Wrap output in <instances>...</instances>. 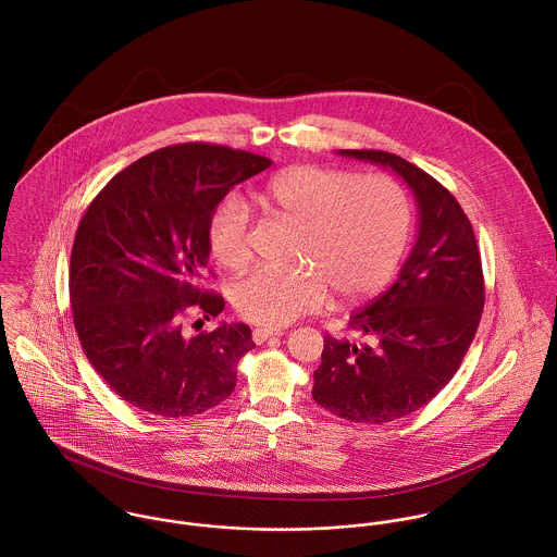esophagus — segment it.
I'll return each instance as SVG.
<instances>
[{"instance_id":"34e87169","label":"esophagus","mask_w":557,"mask_h":557,"mask_svg":"<svg viewBox=\"0 0 557 557\" xmlns=\"http://www.w3.org/2000/svg\"><path fill=\"white\" fill-rule=\"evenodd\" d=\"M283 332L278 330V327H255L252 330V341L255 343H265L268 338H272V336H281Z\"/></svg>"}]
</instances>
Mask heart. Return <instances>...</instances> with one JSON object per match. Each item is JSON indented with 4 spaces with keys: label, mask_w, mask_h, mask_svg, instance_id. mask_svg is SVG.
Returning <instances> with one entry per match:
<instances>
[{
    "label": "heart",
    "mask_w": 557,
    "mask_h": 557,
    "mask_svg": "<svg viewBox=\"0 0 557 557\" xmlns=\"http://www.w3.org/2000/svg\"><path fill=\"white\" fill-rule=\"evenodd\" d=\"M259 201L298 227L294 263L300 265L261 268L239 281L234 305L242 318L281 327L319 309L325 289L336 302H356L377 294L397 272L411 208L391 177L305 164L274 175ZM208 244L223 268L238 272L248 265V212L236 197L212 212Z\"/></svg>",
    "instance_id": "heart-1"
}]
</instances>
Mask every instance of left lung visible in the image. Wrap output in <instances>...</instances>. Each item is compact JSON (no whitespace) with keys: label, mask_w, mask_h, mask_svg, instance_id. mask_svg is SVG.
Listing matches in <instances>:
<instances>
[{"label":"left lung","mask_w":557,"mask_h":557,"mask_svg":"<svg viewBox=\"0 0 557 557\" xmlns=\"http://www.w3.org/2000/svg\"><path fill=\"white\" fill-rule=\"evenodd\" d=\"M395 171L418 203V238L397 281L349 319L354 338L323 336L313 398L351 422H391L426 405L459 371L484 307L470 219L435 177L397 154L338 150Z\"/></svg>","instance_id":"1"}]
</instances>
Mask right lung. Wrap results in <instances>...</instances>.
<instances>
[{
    "instance_id": "add662e5",
    "label": "right lung",
    "mask_w": 557,
    "mask_h": 557,
    "mask_svg": "<svg viewBox=\"0 0 557 557\" xmlns=\"http://www.w3.org/2000/svg\"><path fill=\"white\" fill-rule=\"evenodd\" d=\"M270 164L223 146H169L120 171L89 203L71 255L73 319L87 360L128 405L184 418L234 393L239 358L255 347L250 327L223 321L188 334L184 319L225 309L199 289L208 223L236 184Z\"/></svg>"
}]
</instances>
